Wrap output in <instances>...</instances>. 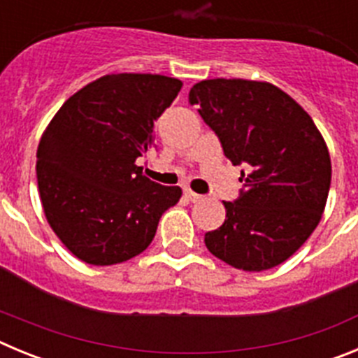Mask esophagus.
I'll return each instance as SVG.
<instances>
[{
  "mask_svg": "<svg viewBox=\"0 0 358 358\" xmlns=\"http://www.w3.org/2000/svg\"><path fill=\"white\" fill-rule=\"evenodd\" d=\"M185 195H186V197H188L192 202H199V201H202V199H204L201 194H195V192H194V189H192V188H186V189H185Z\"/></svg>",
  "mask_w": 358,
  "mask_h": 358,
  "instance_id": "34e87169",
  "label": "esophagus"
}]
</instances>
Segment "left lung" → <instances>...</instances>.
I'll list each match as a JSON object with an SVG mask.
<instances>
[{
  "label": "left lung",
  "mask_w": 358,
  "mask_h": 358,
  "mask_svg": "<svg viewBox=\"0 0 358 358\" xmlns=\"http://www.w3.org/2000/svg\"><path fill=\"white\" fill-rule=\"evenodd\" d=\"M188 100L227 159L249 164L224 224L204 235L208 251L248 273L283 264L314 233L330 192V152L314 120L271 82L201 80Z\"/></svg>",
  "instance_id": "8db88e82"
}]
</instances>
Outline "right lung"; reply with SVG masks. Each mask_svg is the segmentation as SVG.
<instances>
[{
  "mask_svg": "<svg viewBox=\"0 0 358 358\" xmlns=\"http://www.w3.org/2000/svg\"><path fill=\"white\" fill-rule=\"evenodd\" d=\"M182 82L110 73L62 103L37 147V185L50 227L90 265L127 262L150 245L159 218L182 195L143 176L136 159Z\"/></svg>",
  "mask_w": 358,
  "mask_h": 358,
  "instance_id": "obj_1",
  "label": "right lung"
}]
</instances>
